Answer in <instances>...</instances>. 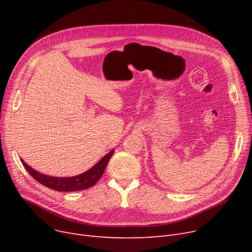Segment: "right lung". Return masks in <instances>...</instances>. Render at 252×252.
I'll list each match as a JSON object with an SVG mask.
<instances>
[{
	"instance_id": "obj_1",
	"label": "right lung",
	"mask_w": 252,
	"mask_h": 252,
	"mask_svg": "<svg viewBox=\"0 0 252 252\" xmlns=\"http://www.w3.org/2000/svg\"><path fill=\"white\" fill-rule=\"evenodd\" d=\"M113 152H114V149L108 152L105 156H103L94 166L91 167L89 170L85 171V173L78 176L69 177V178H63V177L57 178V177H51V176L41 174L35 169L32 168L29 164H26L24 160L22 159L20 160L23 166L25 167V169L29 171V174L38 183L44 185V186L59 192H73V191H82L94 186V185L102 177L109 159L113 155Z\"/></svg>"
}]
</instances>
